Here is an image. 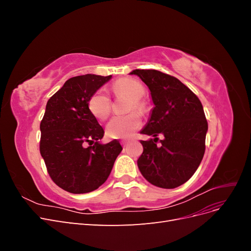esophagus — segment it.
Wrapping results in <instances>:
<instances>
[{"label": "esophagus", "mask_w": 251, "mask_h": 251, "mask_svg": "<svg viewBox=\"0 0 251 251\" xmlns=\"http://www.w3.org/2000/svg\"><path fill=\"white\" fill-rule=\"evenodd\" d=\"M127 143H128V141H127V140H121V144H123L124 147H126V146H127Z\"/></svg>", "instance_id": "34e87169"}]
</instances>
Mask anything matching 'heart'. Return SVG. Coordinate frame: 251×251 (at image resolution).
<instances>
[{"label": "heart", "instance_id": "1", "mask_svg": "<svg viewBox=\"0 0 251 251\" xmlns=\"http://www.w3.org/2000/svg\"><path fill=\"white\" fill-rule=\"evenodd\" d=\"M113 92L115 95H126L132 98L128 103L127 111L133 109L139 112L144 111V103L140 98L144 95L142 83L134 78H123L114 83ZM89 110L98 119H107L111 113V100L103 91H97L89 100ZM141 119L136 112H131L126 115L113 117L107 125L105 131L111 138H130L134 132L140 126Z\"/></svg>", "mask_w": 251, "mask_h": 251}]
</instances>
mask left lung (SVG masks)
Wrapping results in <instances>:
<instances>
[{"label":"left lung","mask_w":251,"mask_h":251,"mask_svg":"<svg viewBox=\"0 0 251 251\" xmlns=\"http://www.w3.org/2000/svg\"><path fill=\"white\" fill-rule=\"evenodd\" d=\"M148 86L154 108L140 133L143 141L138 169L150 183L175 188L191 178L202 161L208 125L202 103L178 78L157 70H133ZM164 138L157 146V135Z\"/></svg>","instance_id":"obj_1"}]
</instances>
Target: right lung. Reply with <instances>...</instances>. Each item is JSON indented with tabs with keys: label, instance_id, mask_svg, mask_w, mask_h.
Listing matches in <instances>:
<instances>
[{
	"label": "right lung",
	"instance_id": "add662e5",
	"mask_svg": "<svg viewBox=\"0 0 251 251\" xmlns=\"http://www.w3.org/2000/svg\"><path fill=\"white\" fill-rule=\"evenodd\" d=\"M111 78L95 74L72 77L47 102L40 126V151L51 179L64 191H95L108 179L123 151L117 139L100 141L104 131L88 104Z\"/></svg>",
	"mask_w": 251,
	"mask_h": 251
}]
</instances>
